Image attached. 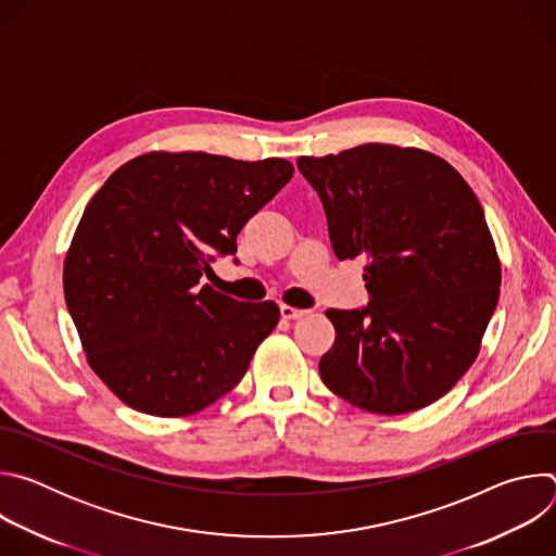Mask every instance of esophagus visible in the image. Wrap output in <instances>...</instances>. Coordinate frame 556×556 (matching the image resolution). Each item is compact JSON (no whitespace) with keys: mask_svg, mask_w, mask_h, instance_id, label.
Here are the masks:
<instances>
[{"mask_svg":"<svg viewBox=\"0 0 556 556\" xmlns=\"http://www.w3.org/2000/svg\"><path fill=\"white\" fill-rule=\"evenodd\" d=\"M279 312H281L283 319H288V321L301 319V316H305V314H307V309H299V307H292V305H281V307H279Z\"/></svg>","mask_w":556,"mask_h":556,"instance_id":"esophagus-1","label":"esophagus"}]
</instances>
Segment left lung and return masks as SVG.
<instances>
[{"instance_id":"1","label":"left lung","mask_w":556,"mask_h":556,"mask_svg":"<svg viewBox=\"0 0 556 556\" xmlns=\"http://www.w3.org/2000/svg\"><path fill=\"white\" fill-rule=\"evenodd\" d=\"M319 193L332 251L363 257L369 303L328 309L337 341L321 358L328 389L399 416L435 403L480 352L502 268L482 211L442 157L393 144L299 157Z\"/></svg>"}]
</instances>
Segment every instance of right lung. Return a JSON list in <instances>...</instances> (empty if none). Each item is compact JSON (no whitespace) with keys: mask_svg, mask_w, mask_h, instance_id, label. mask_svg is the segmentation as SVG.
I'll use <instances>...</instances> for the list:
<instances>
[{"mask_svg":"<svg viewBox=\"0 0 556 556\" xmlns=\"http://www.w3.org/2000/svg\"><path fill=\"white\" fill-rule=\"evenodd\" d=\"M281 157L153 151L116 169L76 226L67 312L90 367L136 412L195 414L240 382L275 330L273 301L242 303L202 277L290 182Z\"/></svg>","mask_w":556,"mask_h":556,"instance_id":"add662e5","label":"right lung"}]
</instances>
